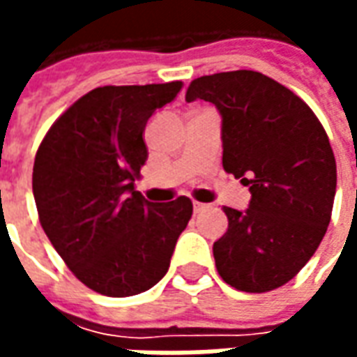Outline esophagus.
Returning <instances> with one entry per match:
<instances>
[{
    "instance_id": "1",
    "label": "esophagus",
    "mask_w": 357,
    "mask_h": 357,
    "mask_svg": "<svg viewBox=\"0 0 357 357\" xmlns=\"http://www.w3.org/2000/svg\"><path fill=\"white\" fill-rule=\"evenodd\" d=\"M208 204H202V202H193V210L195 214H199V212H204V210H208Z\"/></svg>"
}]
</instances>
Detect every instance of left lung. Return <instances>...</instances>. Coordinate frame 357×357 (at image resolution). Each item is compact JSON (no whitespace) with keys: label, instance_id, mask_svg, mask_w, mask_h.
I'll list each match as a JSON object with an SVG mask.
<instances>
[{"label":"left lung","instance_id":"1","mask_svg":"<svg viewBox=\"0 0 357 357\" xmlns=\"http://www.w3.org/2000/svg\"><path fill=\"white\" fill-rule=\"evenodd\" d=\"M185 99L216 107L224 170L250 191L247 210L224 206L229 224L214 243L218 273L245 292L289 283L319 247L337 191L321 122L298 95L255 70L201 76Z\"/></svg>","mask_w":357,"mask_h":357}]
</instances>
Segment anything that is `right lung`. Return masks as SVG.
I'll return each mask as SVG.
<instances>
[{
    "mask_svg": "<svg viewBox=\"0 0 357 357\" xmlns=\"http://www.w3.org/2000/svg\"><path fill=\"white\" fill-rule=\"evenodd\" d=\"M181 82L95 88L51 126L36 153L32 189L40 224L59 256L91 291L133 296L170 268L193 202H149L135 181L147 160L149 118Z\"/></svg>",
    "mask_w": 357,
    "mask_h": 357,
    "instance_id": "add662e5",
    "label": "right lung"
}]
</instances>
